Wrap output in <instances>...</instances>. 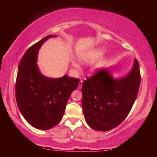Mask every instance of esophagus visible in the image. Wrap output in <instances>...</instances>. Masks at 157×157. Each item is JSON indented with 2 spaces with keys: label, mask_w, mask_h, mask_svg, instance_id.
Listing matches in <instances>:
<instances>
[{
  "label": "esophagus",
  "mask_w": 157,
  "mask_h": 157,
  "mask_svg": "<svg viewBox=\"0 0 157 157\" xmlns=\"http://www.w3.org/2000/svg\"><path fill=\"white\" fill-rule=\"evenodd\" d=\"M82 81H80L79 83V85H78V89H82Z\"/></svg>",
  "instance_id": "esophagus-1"
}]
</instances>
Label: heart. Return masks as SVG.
Listing matches in <instances>:
<instances>
[{
  "label": "heart",
  "mask_w": 157,
  "mask_h": 157,
  "mask_svg": "<svg viewBox=\"0 0 157 157\" xmlns=\"http://www.w3.org/2000/svg\"><path fill=\"white\" fill-rule=\"evenodd\" d=\"M105 50L100 48V49H97L94 50V51L92 52V55L93 57L95 58H98V57H102V55L105 54ZM73 65L75 66V68H79V64L75 62V61H73Z\"/></svg>",
  "instance_id": "heart-1"
}]
</instances>
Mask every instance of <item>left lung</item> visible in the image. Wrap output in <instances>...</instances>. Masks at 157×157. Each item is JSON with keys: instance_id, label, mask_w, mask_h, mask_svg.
Segmentation results:
<instances>
[{"instance_id": "obj_1", "label": "left lung", "mask_w": 157, "mask_h": 157, "mask_svg": "<svg viewBox=\"0 0 157 157\" xmlns=\"http://www.w3.org/2000/svg\"><path fill=\"white\" fill-rule=\"evenodd\" d=\"M140 83L139 63L135 59L126 75L114 78L110 69L98 71L82 82V109L95 130L106 132L119 125L136 99Z\"/></svg>"}]
</instances>
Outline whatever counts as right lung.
Here are the masks:
<instances>
[{"mask_svg": "<svg viewBox=\"0 0 157 157\" xmlns=\"http://www.w3.org/2000/svg\"><path fill=\"white\" fill-rule=\"evenodd\" d=\"M48 35L27 50L18 67L16 99L21 114L32 126L49 129L62 120L71 94L78 88L79 79L66 75L52 78L44 76L37 65L42 45Z\"/></svg>", "mask_w": 157, "mask_h": 157, "instance_id": "1", "label": "right lung"}]
</instances>
